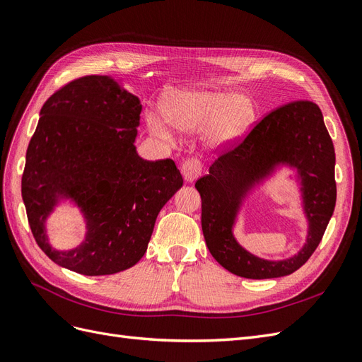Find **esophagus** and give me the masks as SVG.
Here are the masks:
<instances>
[{
    "label": "esophagus",
    "mask_w": 362,
    "mask_h": 362,
    "mask_svg": "<svg viewBox=\"0 0 362 362\" xmlns=\"http://www.w3.org/2000/svg\"><path fill=\"white\" fill-rule=\"evenodd\" d=\"M202 168H203V165H202L200 159L188 158L182 164L180 170H182V174H183V179L186 182H194L202 174Z\"/></svg>",
    "instance_id": "esophagus-1"
}]
</instances>
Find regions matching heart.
<instances>
[{"instance_id":"obj_1","label":"heart","mask_w":362,"mask_h":362,"mask_svg":"<svg viewBox=\"0 0 362 362\" xmlns=\"http://www.w3.org/2000/svg\"><path fill=\"white\" fill-rule=\"evenodd\" d=\"M165 120L179 132L191 134L207 126V143L226 147L250 129L257 115V105L248 95H233L227 90L185 88L173 93L164 105ZM153 134L171 138L168 126L151 117Z\"/></svg>"}]
</instances>
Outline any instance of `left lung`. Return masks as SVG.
Masks as SVG:
<instances>
[{"label":"left lung","instance_id":"1","mask_svg":"<svg viewBox=\"0 0 362 362\" xmlns=\"http://www.w3.org/2000/svg\"><path fill=\"white\" fill-rule=\"evenodd\" d=\"M276 161L296 166L303 177L310 231L306 247L291 259L269 262L245 252L230 226L240 198L260 173ZM335 151L320 108L311 100H293L267 112L251 131L223 150L195 183L202 197V228L214 259L231 274L278 278L293 274L316 251L337 200Z\"/></svg>","mask_w":362,"mask_h":362}]
</instances>
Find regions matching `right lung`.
Segmentation results:
<instances>
[{
  "label": "right lung",
  "mask_w": 362,
  "mask_h": 362,
  "mask_svg": "<svg viewBox=\"0 0 362 362\" xmlns=\"http://www.w3.org/2000/svg\"><path fill=\"white\" fill-rule=\"evenodd\" d=\"M141 103L108 76L87 75L43 103L27 148L22 200L34 239L48 257L83 275H111L143 257L159 211L183 185L174 160L135 151ZM57 194L83 209L89 233L78 249L54 252L44 218Z\"/></svg>",
  "instance_id": "add662e5"
}]
</instances>
